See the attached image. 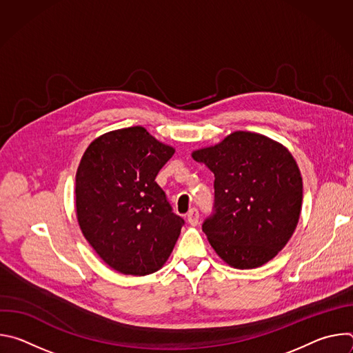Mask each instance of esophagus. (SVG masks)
Returning <instances> with one entry per match:
<instances>
[{
	"mask_svg": "<svg viewBox=\"0 0 353 353\" xmlns=\"http://www.w3.org/2000/svg\"><path fill=\"white\" fill-rule=\"evenodd\" d=\"M198 218H199V214L195 208L190 210L188 214H187V222L191 225V226H195L198 223Z\"/></svg>",
	"mask_w": 353,
	"mask_h": 353,
	"instance_id": "esophagus-1",
	"label": "esophagus"
}]
</instances>
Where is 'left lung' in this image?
I'll use <instances>...</instances> for the list:
<instances>
[{
    "instance_id": "8db88e82",
    "label": "left lung",
    "mask_w": 353,
    "mask_h": 353,
    "mask_svg": "<svg viewBox=\"0 0 353 353\" xmlns=\"http://www.w3.org/2000/svg\"><path fill=\"white\" fill-rule=\"evenodd\" d=\"M191 157L215 174V214L203 225L215 253L237 270L271 261L292 237L303 201L289 149L257 132L234 131Z\"/></svg>"
}]
</instances>
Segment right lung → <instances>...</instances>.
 <instances>
[{
  "mask_svg": "<svg viewBox=\"0 0 353 353\" xmlns=\"http://www.w3.org/2000/svg\"><path fill=\"white\" fill-rule=\"evenodd\" d=\"M174 152L141 125L109 131L86 148L75 176L77 219L114 271L143 276L170 257L184 221L155 179Z\"/></svg>",
  "mask_w": 353,
  "mask_h": 353,
  "instance_id": "add662e5",
  "label": "right lung"
}]
</instances>
